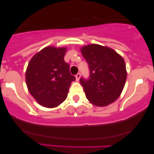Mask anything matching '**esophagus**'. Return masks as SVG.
<instances>
[{"label":"esophagus","instance_id":"34e87169","mask_svg":"<svg viewBox=\"0 0 154 154\" xmlns=\"http://www.w3.org/2000/svg\"><path fill=\"white\" fill-rule=\"evenodd\" d=\"M80 76H81V74L80 73H77V75H76V76H75L76 80L79 81V78H80Z\"/></svg>","mask_w":154,"mask_h":154}]
</instances>
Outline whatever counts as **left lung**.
<instances>
[{
  "instance_id": "1",
  "label": "left lung",
  "mask_w": 154,
  "mask_h": 154,
  "mask_svg": "<svg viewBox=\"0 0 154 154\" xmlns=\"http://www.w3.org/2000/svg\"><path fill=\"white\" fill-rule=\"evenodd\" d=\"M88 63V79L81 77L86 98L97 106H106L114 102L122 92L127 79L123 58L115 51L98 44L81 48Z\"/></svg>"
}]
</instances>
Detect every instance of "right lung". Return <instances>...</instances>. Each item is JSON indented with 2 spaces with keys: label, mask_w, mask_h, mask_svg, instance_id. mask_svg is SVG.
<instances>
[{
  "label": "right lung",
  "mask_w": 154,
  "mask_h": 154,
  "mask_svg": "<svg viewBox=\"0 0 154 154\" xmlns=\"http://www.w3.org/2000/svg\"><path fill=\"white\" fill-rule=\"evenodd\" d=\"M66 48L46 47L32 58L26 71L29 92L40 105L54 108L64 101L75 76L65 62Z\"/></svg>",
  "instance_id": "add662e5"
}]
</instances>
